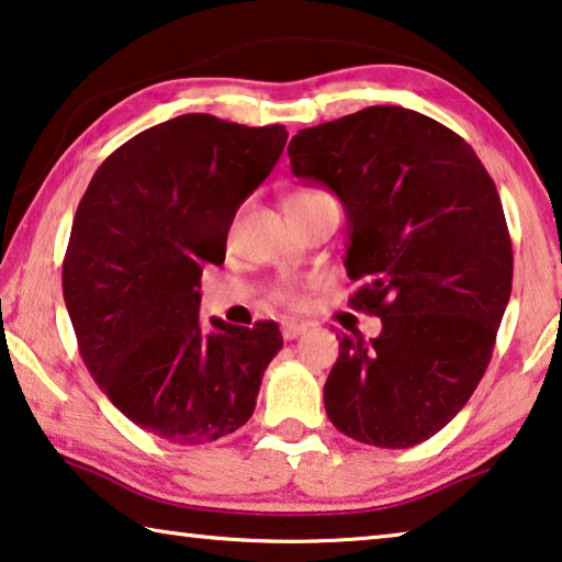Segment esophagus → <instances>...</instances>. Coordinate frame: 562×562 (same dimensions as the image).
I'll use <instances>...</instances> for the list:
<instances>
[{
	"label": "esophagus",
	"instance_id": "esophagus-1",
	"mask_svg": "<svg viewBox=\"0 0 562 562\" xmlns=\"http://www.w3.org/2000/svg\"><path fill=\"white\" fill-rule=\"evenodd\" d=\"M307 325L305 323H295V319H290V323H282V337L284 340H295V337L305 335Z\"/></svg>",
	"mask_w": 562,
	"mask_h": 562
}]
</instances>
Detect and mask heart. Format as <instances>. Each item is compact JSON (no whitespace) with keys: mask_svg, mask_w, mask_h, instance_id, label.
Instances as JSON below:
<instances>
[{"mask_svg":"<svg viewBox=\"0 0 562 562\" xmlns=\"http://www.w3.org/2000/svg\"><path fill=\"white\" fill-rule=\"evenodd\" d=\"M315 194H323V192H319V190H310V187H305V190L292 192L290 198H288V202H290V200H307V198H315ZM274 300L284 302V305H297L300 295H297L295 288H280L278 292H274Z\"/></svg>","mask_w":562,"mask_h":562,"instance_id":"heart-1","label":"heart"}]
</instances>
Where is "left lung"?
<instances>
[{"mask_svg": "<svg viewBox=\"0 0 562 562\" xmlns=\"http://www.w3.org/2000/svg\"><path fill=\"white\" fill-rule=\"evenodd\" d=\"M292 175L347 212L355 310L382 333L337 335L329 423L375 448H413L456 417L493 358L513 288L501 194L473 147L405 106H368L300 130Z\"/></svg>", "mask_w": 562, "mask_h": 562, "instance_id": "obj_1", "label": "left lung"}]
</instances>
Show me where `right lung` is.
<instances>
[{
	"label": "right lung",
	"mask_w": 562,
	"mask_h": 562,
	"mask_svg": "<svg viewBox=\"0 0 562 562\" xmlns=\"http://www.w3.org/2000/svg\"><path fill=\"white\" fill-rule=\"evenodd\" d=\"M288 142L282 124L245 127L182 114L124 142L89 182L69 235L61 292L79 355L102 393L142 430L212 442L255 413L274 323H200L204 265Z\"/></svg>",
	"instance_id": "1"
}]
</instances>
